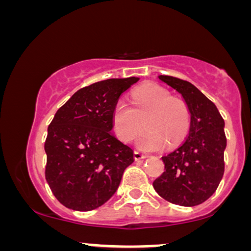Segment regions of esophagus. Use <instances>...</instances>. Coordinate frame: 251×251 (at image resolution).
<instances>
[{"label": "esophagus", "instance_id": "esophagus-1", "mask_svg": "<svg viewBox=\"0 0 251 251\" xmlns=\"http://www.w3.org/2000/svg\"><path fill=\"white\" fill-rule=\"evenodd\" d=\"M148 155L142 153V152L139 151H134V159L135 160H140V159H144V158H146Z\"/></svg>", "mask_w": 251, "mask_h": 251}]
</instances>
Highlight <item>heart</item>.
I'll use <instances>...</instances> for the list:
<instances>
[{
	"label": "heart",
	"mask_w": 251,
	"mask_h": 251,
	"mask_svg": "<svg viewBox=\"0 0 251 251\" xmlns=\"http://www.w3.org/2000/svg\"><path fill=\"white\" fill-rule=\"evenodd\" d=\"M137 145L146 151H158L168 144L175 146L185 137L190 125V111L183 100L174 98L159 85H145L132 93V106L125 100L116 103L112 113L114 133L128 143L142 131Z\"/></svg>",
	"instance_id": "1"
}]
</instances>
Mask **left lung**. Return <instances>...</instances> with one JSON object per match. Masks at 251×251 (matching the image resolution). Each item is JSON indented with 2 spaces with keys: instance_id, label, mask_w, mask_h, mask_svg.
Instances as JSON below:
<instances>
[{
  "instance_id": "left-lung-1",
  "label": "left lung",
  "mask_w": 251,
  "mask_h": 251,
  "mask_svg": "<svg viewBox=\"0 0 251 251\" xmlns=\"http://www.w3.org/2000/svg\"><path fill=\"white\" fill-rule=\"evenodd\" d=\"M158 77L181 94L191 122L188 138L162 157L165 168L153 188L170 203L198 205L211 197L223 177L224 120L215 103L192 83L170 75Z\"/></svg>"
}]
</instances>
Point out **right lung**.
<instances>
[{
    "mask_svg": "<svg viewBox=\"0 0 251 251\" xmlns=\"http://www.w3.org/2000/svg\"><path fill=\"white\" fill-rule=\"evenodd\" d=\"M139 77L107 79L75 92L48 126L46 180L62 205L77 211L101 206L134 160L133 150L111 133L119 98Z\"/></svg>",
    "mask_w": 251,
    "mask_h": 251,
    "instance_id": "obj_1",
    "label": "right lung"
}]
</instances>
